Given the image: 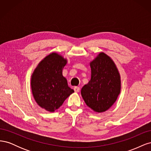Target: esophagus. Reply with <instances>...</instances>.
Here are the masks:
<instances>
[{
	"instance_id": "obj_1",
	"label": "esophagus",
	"mask_w": 151,
	"mask_h": 151,
	"mask_svg": "<svg viewBox=\"0 0 151 151\" xmlns=\"http://www.w3.org/2000/svg\"><path fill=\"white\" fill-rule=\"evenodd\" d=\"M74 90L76 93H79L80 91V88L79 87H74Z\"/></svg>"
}]
</instances>
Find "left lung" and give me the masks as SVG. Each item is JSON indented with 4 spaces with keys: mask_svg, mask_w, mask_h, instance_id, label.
I'll return each instance as SVG.
<instances>
[{
    "mask_svg": "<svg viewBox=\"0 0 151 151\" xmlns=\"http://www.w3.org/2000/svg\"><path fill=\"white\" fill-rule=\"evenodd\" d=\"M91 78L81 89L87 106L102 113L115 103L121 91V78L115 62L108 55L99 53L90 62Z\"/></svg>",
    "mask_w": 151,
    "mask_h": 151,
    "instance_id": "1",
    "label": "left lung"
}]
</instances>
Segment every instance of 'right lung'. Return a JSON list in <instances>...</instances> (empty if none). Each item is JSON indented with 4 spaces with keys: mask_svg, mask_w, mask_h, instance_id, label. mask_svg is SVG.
Returning <instances> with one entry per match:
<instances>
[{
    "mask_svg": "<svg viewBox=\"0 0 151 151\" xmlns=\"http://www.w3.org/2000/svg\"><path fill=\"white\" fill-rule=\"evenodd\" d=\"M67 60L53 52L45 57L36 67L31 78L33 98L39 106L46 111L54 112L74 92L68 87L62 75Z\"/></svg>",
    "mask_w": 151,
    "mask_h": 151,
    "instance_id": "add662e5",
    "label": "right lung"
}]
</instances>
